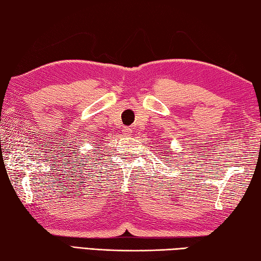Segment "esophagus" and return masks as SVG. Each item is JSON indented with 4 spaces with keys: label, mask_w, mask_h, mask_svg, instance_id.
I'll return each instance as SVG.
<instances>
[{
    "label": "esophagus",
    "mask_w": 261,
    "mask_h": 261,
    "mask_svg": "<svg viewBox=\"0 0 261 261\" xmlns=\"http://www.w3.org/2000/svg\"><path fill=\"white\" fill-rule=\"evenodd\" d=\"M122 132H123V135H124V136H131V134H132V130L130 129V127L125 126V127H123Z\"/></svg>",
    "instance_id": "obj_1"
}]
</instances>
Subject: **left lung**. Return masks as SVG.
Segmentation results:
<instances>
[{"label":"left lung","instance_id":"1","mask_svg":"<svg viewBox=\"0 0 261 261\" xmlns=\"http://www.w3.org/2000/svg\"><path fill=\"white\" fill-rule=\"evenodd\" d=\"M170 152H171V151H170V149H169V148H167V151H166V153H165V154H169ZM166 159H167V158H166Z\"/></svg>","mask_w":261,"mask_h":261}]
</instances>
